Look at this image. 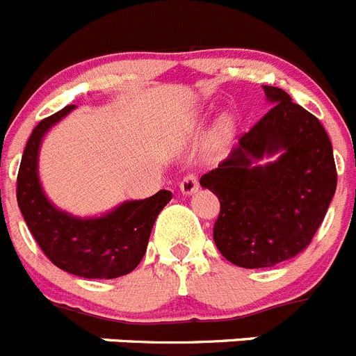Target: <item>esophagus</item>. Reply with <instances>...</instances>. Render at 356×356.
<instances>
[{"instance_id":"esophagus-1","label":"esophagus","mask_w":356,"mask_h":356,"mask_svg":"<svg viewBox=\"0 0 356 356\" xmlns=\"http://www.w3.org/2000/svg\"><path fill=\"white\" fill-rule=\"evenodd\" d=\"M180 191L181 194H193L198 191V176L196 175H187L181 180L180 184Z\"/></svg>"}]
</instances>
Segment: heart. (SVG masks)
I'll list each match as a JSON object with an SVG mask.
<instances>
[{
	"label": "heart",
	"instance_id": "heart-1",
	"mask_svg": "<svg viewBox=\"0 0 356 356\" xmlns=\"http://www.w3.org/2000/svg\"><path fill=\"white\" fill-rule=\"evenodd\" d=\"M220 131H221V135H229V133H230V122H229V120H223V122L220 124Z\"/></svg>",
	"mask_w": 356,
	"mask_h": 356
}]
</instances>
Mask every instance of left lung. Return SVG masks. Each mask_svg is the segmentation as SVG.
Listing matches in <instances>:
<instances>
[{
    "instance_id": "obj_1",
    "label": "left lung",
    "mask_w": 356,
    "mask_h": 356,
    "mask_svg": "<svg viewBox=\"0 0 356 356\" xmlns=\"http://www.w3.org/2000/svg\"><path fill=\"white\" fill-rule=\"evenodd\" d=\"M268 113L220 165L200 178L220 200L214 243L241 268H266L306 250L337 189L330 136L286 91L263 86ZM275 163L257 166L263 156Z\"/></svg>"
}]
</instances>
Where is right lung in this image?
Wrapping results in <instances>:
<instances>
[{"instance_id":"obj_1","label":"right lung","mask_w":356,"mask_h":356,"mask_svg":"<svg viewBox=\"0 0 356 356\" xmlns=\"http://www.w3.org/2000/svg\"><path fill=\"white\" fill-rule=\"evenodd\" d=\"M66 106L33 127L17 172V205L44 256L79 277L115 279L133 272L147 248L160 211L171 202V191L124 202L100 218H75L50 202L38 175L39 145L54 124L74 109Z\"/></svg>"}]
</instances>
